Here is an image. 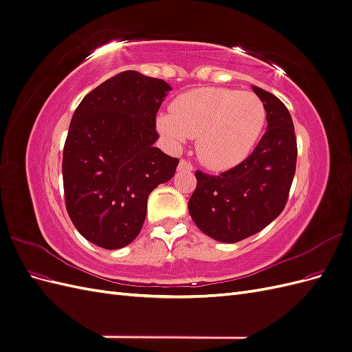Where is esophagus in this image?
<instances>
[{
  "mask_svg": "<svg viewBox=\"0 0 352 352\" xmlns=\"http://www.w3.org/2000/svg\"><path fill=\"white\" fill-rule=\"evenodd\" d=\"M179 170H180V172H192L194 166L182 158V160H180V163H179Z\"/></svg>",
  "mask_w": 352,
  "mask_h": 352,
  "instance_id": "1",
  "label": "esophagus"
}]
</instances>
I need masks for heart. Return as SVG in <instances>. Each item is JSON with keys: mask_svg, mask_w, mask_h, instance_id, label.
Listing matches in <instances>:
<instances>
[{"mask_svg": "<svg viewBox=\"0 0 352 352\" xmlns=\"http://www.w3.org/2000/svg\"><path fill=\"white\" fill-rule=\"evenodd\" d=\"M170 110L172 116L157 117L158 132L173 144L197 138V154L212 170L242 163L257 145L267 117L255 94L216 87L179 95Z\"/></svg>", "mask_w": 352, "mask_h": 352, "instance_id": "obj_1", "label": "heart"}]
</instances>
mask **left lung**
<instances>
[{
	"label": "left lung",
	"mask_w": 352,
	"mask_h": 352,
	"mask_svg": "<svg viewBox=\"0 0 352 352\" xmlns=\"http://www.w3.org/2000/svg\"><path fill=\"white\" fill-rule=\"evenodd\" d=\"M252 91L267 111V131L252 154L219 176L197 170L188 202L197 228L210 238L233 243L263 230L285 208L296 167L292 117L285 104L258 87Z\"/></svg>",
	"instance_id": "left-lung-1"
}]
</instances>
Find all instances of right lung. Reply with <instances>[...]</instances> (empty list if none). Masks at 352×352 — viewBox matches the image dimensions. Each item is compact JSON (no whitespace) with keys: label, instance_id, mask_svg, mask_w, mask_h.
<instances>
[{"label":"right lung","instance_id":"obj_1","mask_svg":"<svg viewBox=\"0 0 352 352\" xmlns=\"http://www.w3.org/2000/svg\"><path fill=\"white\" fill-rule=\"evenodd\" d=\"M172 91L126 70L101 83L74 111L63 151L66 208L74 228L105 250L142 229L148 195L173 177L179 160L154 146L155 116Z\"/></svg>","mask_w":352,"mask_h":352}]
</instances>
